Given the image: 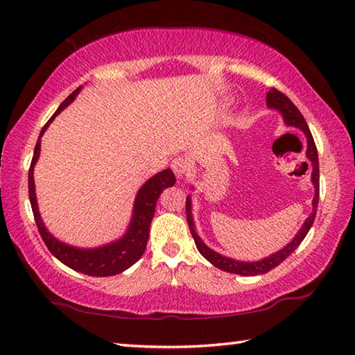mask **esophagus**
<instances>
[{
    "mask_svg": "<svg viewBox=\"0 0 355 355\" xmlns=\"http://www.w3.org/2000/svg\"><path fill=\"white\" fill-rule=\"evenodd\" d=\"M171 168L173 171V173H175L177 178H184L187 171H189V163H187V160H184V158L182 157H177L173 158L172 163H171Z\"/></svg>",
    "mask_w": 355,
    "mask_h": 355,
    "instance_id": "34e87169",
    "label": "esophagus"
}]
</instances>
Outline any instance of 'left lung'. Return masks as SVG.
<instances>
[{"mask_svg":"<svg viewBox=\"0 0 355 355\" xmlns=\"http://www.w3.org/2000/svg\"><path fill=\"white\" fill-rule=\"evenodd\" d=\"M267 107L270 110L277 111L279 114L282 116L284 123L290 128H296V130L302 131L306 137V149H305V157H306V168L308 164H311V183L314 186V198H313V210L310 216L306 218L304 221L302 227L299 229V232L294 235V238L290 241L288 244L285 247H282L281 250H277L276 253H271L270 256L259 261H236L232 259L229 256H224L221 253H218L212 248L207 247L205 241H202L197 229H195V223H193V216H192V198L191 195H187L186 198V215H187V224H189V229L192 236L195 239V244H197L198 252L205 256V258L212 263V266L218 267L220 270L229 271V273H235V275H241V276H258V275H266L268 273L270 270H273L275 267H277L279 263L284 262L288 256L296 250L299 247V244L302 243L304 238L306 236V233L310 232L311 225L314 223L315 218V212H318V205H319V155H318V148H315L314 139L311 135L310 128H308L304 116L300 114V111L296 108L288 97L285 94H282L277 89L271 88L270 92L267 93ZM302 145V143H300ZM193 189V186H191Z\"/></svg>","mask_w":355,"mask_h":355,"instance_id":"left-lung-1","label":"left lung"}]
</instances>
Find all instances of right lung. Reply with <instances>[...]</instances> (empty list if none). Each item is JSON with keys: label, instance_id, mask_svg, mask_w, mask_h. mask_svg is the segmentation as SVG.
Masks as SVG:
<instances>
[{"label": "right lung", "instance_id": "obj_1", "mask_svg": "<svg viewBox=\"0 0 355 355\" xmlns=\"http://www.w3.org/2000/svg\"><path fill=\"white\" fill-rule=\"evenodd\" d=\"M80 89L82 87H79L76 92H73L61 105H59V108L56 110L55 114L51 116V119L41 130V134L40 137H37L36 146H35L32 164H30V169H28V198H30V205H32L37 230H40L41 238L45 243V245H47L50 253L55 256L56 259L65 263L67 267H70L73 270L79 271V273H84L88 276H97V277L114 276V275L122 273V271L128 270L131 266H134V263L141 258V254L145 253L148 238H149L150 221H153L154 214H155L157 200L164 189H168V187L175 184V175H173V172L168 168L155 173V175L150 177L148 182L140 187L134 200L131 221L128 224L126 232L116 241H111V243L101 247L80 248V247L65 244L62 241H59L58 238L53 236L49 232V229L45 227L40 214V209H37L33 169L41 154V137L44 135V132L47 131V128L50 126L53 120H55V117L58 114H61V111L65 110L74 99H76V96L79 94Z\"/></svg>", "mask_w": 355, "mask_h": 355}]
</instances>
